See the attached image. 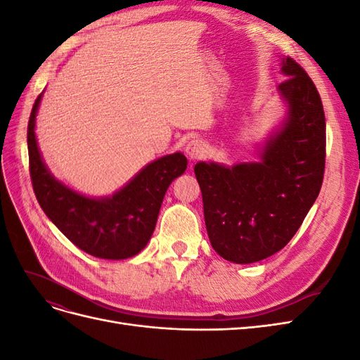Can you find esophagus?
Returning <instances> with one entry per match:
<instances>
[{"instance_id":"esophagus-1","label":"esophagus","mask_w":360,"mask_h":360,"mask_svg":"<svg viewBox=\"0 0 360 360\" xmlns=\"http://www.w3.org/2000/svg\"><path fill=\"white\" fill-rule=\"evenodd\" d=\"M184 153L191 160H198L205 156V146L201 139H191L184 147Z\"/></svg>"}]
</instances>
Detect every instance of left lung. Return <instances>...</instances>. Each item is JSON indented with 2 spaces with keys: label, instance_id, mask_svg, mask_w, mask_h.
I'll return each instance as SVG.
<instances>
[{
  "label": "left lung",
  "instance_id": "1",
  "mask_svg": "<svg viewBox=\"0 0 360 360\" xmlns=\"http://www.w3.org/2000/svg\"><path fill=\"white\" fill-rule=\"evenodd\" d=\"M279 93L288 103L284 126L259 162L231 168L200 162L195 176L213 249L237 264L274 255L297 233L317 200L326 163V118L317 86L300 64L282 61Z\"/></svg>",
  "mask_w": 360,
  "mask_h": 360
}]
</instances>
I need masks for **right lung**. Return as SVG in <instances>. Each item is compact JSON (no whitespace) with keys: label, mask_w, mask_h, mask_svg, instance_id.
I'll return each mask as SVG.
<instances>
[{"label":"right lung","mask_w":360,"mask_h":360,"mask_svg":"<svg viewBox=\"0 0 360 360\" xmlns=\"http://www.w3.org/2000/svg\"><path fill=\"white\" fill-rule=\"evenodd\" d=\"M41 94L28 120L30 176L36 198L49 219L84 252L105 259H124L139 254L155 231L165 192L186 171L181 153L160 158L141 171L110 198H89L51 176L39 153L34 123Z\"/></svg>","instance_id":"obj_1"}]
</instances>
